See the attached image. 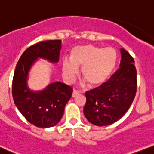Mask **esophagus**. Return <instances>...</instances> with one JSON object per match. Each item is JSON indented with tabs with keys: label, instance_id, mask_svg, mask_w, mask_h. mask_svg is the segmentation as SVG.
Here are the masks:
<instances>
[{
	"label": "esophagus",
	"instance_id": "esophagus-1",
	"mask_svg": "<svg viewBox=\"0 0 154 154\" xmlns=\"http://www.w3.org/2000/svg\"><path fill=\"white\" fill-rule=\"evenodd\" d=\"M80 94V92L79 91H77V90H74L73 91V92H72V97H75L76 96H77V95H79Z\"/></svg>",
	"mask_w": 154,
	"mask_h": 154
}]
</instances>
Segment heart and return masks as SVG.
<instances>
[{
  "instance_id": "heart-1",
  "label": "heart",
  "mask_w": 154,
  "mask_h": 154,
  "mask_svg": "<svg viewBox=\"0 0 154 154\" xmlns=\"http://www.w3.org/2000/svg\"><path fill=\"white\" fill-rule=\"evenodd\" d=\"M71 61L65 60L63 71L67 81L74 80L78 74V68L82 67V77L91 86L104 83L115 69L117 54L111 48H102L92 45H82L73 48Z\"/></svg>"
}]
</instances>
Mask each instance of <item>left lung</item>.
I'll list each match as a JSON object with an SVG mask.
<instances>
[{
  "label": "left lung",
  "mask_w": 154,
  "mask_h": 154,
  "mask_svg": "<svg viewBox=\"0 0 154 154\" xmlns=\"http://www.w3.org/2000/svg\"><path fill=\"white\" fill-rule=\"evenodd\" d=\"M120 68L107 82L85 93L84 114L97 126L110 125L122 118L131 106L137 91V71L128 51L120 49Z\"/></svg>",
  "instance_id": "1"
}]
</instances>
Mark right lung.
<instances>
[{
  "instance_id": "1",
  "label": "right lung",
  "mask_w": 154,
  "mask_h": 154,
  "mask_svg": "<svg viewBox=\"0 0 154 154\" xmlns=\"http://www.w3.org/2000/svg\"><path fill=\"white\" fill-rule=\"evenodd\" d=\"M60 40H48L33 45L20 57L14 71L12 95L22 115L31 124L40 128L54 126L63 115L72 88L60 82L51 83L43 91L35 92L27 87L28 73L38 57L52 63L59 61Z\"/></svg>"
}]
</instances>
